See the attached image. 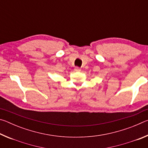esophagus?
I'll list each match as a JSON object with an SVG mask.
<instances>
[{
  "label": "esophagus",
  "mask_w": 148,
  "mask_h": 148,
  "mask_svg": "<svg viewBox=\"0 0 148 148\" xmlns=\"http://www.w3.org/2000/svg\"><path fill=\"white\" fill-rule=\"evenodd\" d=\"M74 70H75V71H76V72H80V71H81V69H80L79 67H75Z\"/></svg>",
  "instance_id": "34e87169"
}]
</instances>
